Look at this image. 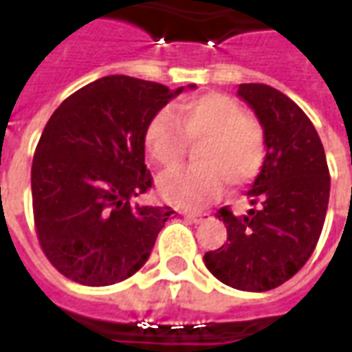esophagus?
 <instances>
[{"mask_svg": "<svg viewBox=\"0 0 352 352\" xmlns=\"http://www.w3.org/2000/svg\"><path fill=\"white\" fill-rule=\"evenodd\" d=\"M184 219H188L194 224H199V222H204L209 217L207 213H201V211H183Z\"/></svg>", "mask_w": 352, "mask_h": 352, "instance_id": "1", "label": "esophagus"}]
</instances>
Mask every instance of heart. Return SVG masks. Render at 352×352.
Segmentation results:
<instances>
[{
	"label": "heart",
	"mask_w": 352,
	"mask_h": 352,
	"mask_svg": "<svg viewBox=\"0 0 352 352\" xmlns=\"http://www.w3.org/2000/svg\"><path fill=\"white\" fill-rule=\"evenodd\" d=\"M146 153L160 168H175L186 141L198 143V166L169 171L158 179V192L183 209L206 206L222 194L226 183L243 186L258 175L265 160L264 131L245 116L226 94L209 92L177 103L173 113L158 111L143 133Z\"/></svg>",
	"instance_id": "heart-1"
}]
</instances>
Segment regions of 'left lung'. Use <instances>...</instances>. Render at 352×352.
I'll use <instances>...</instances> for the list:
<instances>
[{
    "instance_id": "8db88e82",
    "label": "left lung",
    "mask_w": 352,
    "mask_h": 352,
    "mask_svg": "<svg viewBox=\"0 0 352 352\" xmlns=\"http://www.w3.org/2000/svg\"><path fill=\"white\" fill-rule=\"evenodd\" d=\"M237 96L264 130L265 160L247 192L252 209L217 213L226 243L206 252L217 279L237 290L264 292L300 272L315 251L330 198L324 146L307 115L279 90L247 82Z\"/></svg>"
}]
</instances>
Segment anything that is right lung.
Here are the masks:
<instances>
[{
	"label": "right lung",
	"instance_id": "right-lung-1",
	"mask_svg": "<svg viewBox=\"0 0 352 352\" xmlns=\"http://www.w3.org/2000/svg\"><path fill=\"white\" fill-rule=\"evenodd\" d=\"M184 88L109 75L54 111L32 164L37 237L67 279L107 287L143 267L175 211L141 206L153 186L145 166L146 122Z\"/></svg>",
	"mask_w": 352,
	"mask_h": 352
}]
</instances>
